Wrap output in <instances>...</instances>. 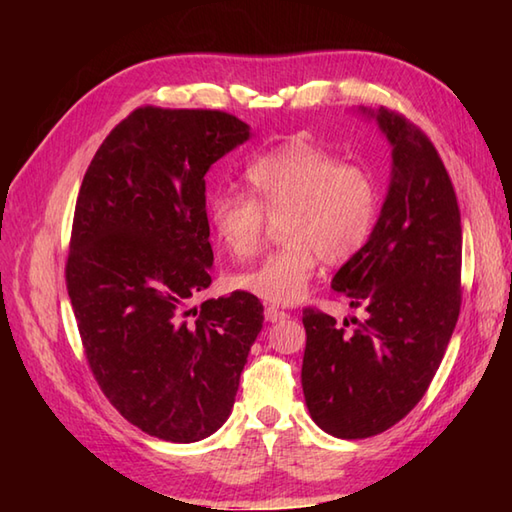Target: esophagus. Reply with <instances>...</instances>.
I'll use <instances>...</instances> for the list:
<instances>
[{"mask_svg":"<svg viewBox=\"0 0 512 512\" xmlns=\"http://www.w3.org/2000/svg\"><path fill=\"white\" fill-rule=\"evenodd\" d=\"M266 321H270V323H277V321H284V319H288V312H284V310H279V308H275V306H270V308H266Z\"/></svg>","mask_w":512,"mask_h":512,"instance_id":"esophagus-1","label":"esophagus"}]
</instances>
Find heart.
Returning <instances> with one entry per match:
<instances>
[{
  "label": "heart",
  "mask_w": 512,
  "mask_h": 512,
  "mask_svg": "<svg viewBox=\"0 0 512 512\" xmlns=\"http://www.w3.org/2000/svg\"><path fill=\"white\" fill-rule=\"evenodd\" d=\"M248 195L213 191L206 220L220 244L235 257L257 248L264 215L281 220L286 246L233 277V286L275 306H292L317 268L343 264L361 250L378 220L380 193L372 173L339 165L328 151L303 140L281 145L246 169Z\"/></svg>",
  "instance_id": "1"
}]
</instances>
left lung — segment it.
Here are the masks:
<instances>
[{"mask_svg":"<svg viewBox=\"0 0 512 512\" xmlns=\"http://www.w3.org/2000/svg\"><path fill=\"white\" fill-rule=\"evenodd\" d=\"M356 114L387 138L389 187L372 237L336 270L332 290L367 317L345 330L330 314L303 312V396L312 420L343 440L383 433L418 405L458 323L462 266L460 209L436 147L383 107Z\"/></svg>","mask_w":512,"mask_h":512,"instance_id":"left-lung-1","label":"left lung"}]
</instances>
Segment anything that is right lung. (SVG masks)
I'll use <instances>...</instances> for the list:
<instances>
[{
	"label": "right lung",
	"instance_id": "right-lung-1",
	"mask_svg": "<svg viewBox=\"0 0 512 512\" xmlns=\"http://www.w3.org/2000/svg\"><path fill=\"white\" fill-rule=\"evenodd\" d=\"M253 136L213 110L140 107L92 158L65 281L88 363L121 416L167 442L231 416L264 306L248 292L193 306L211 286L204 176Z\"/></svg>",
	"mask_w": 512,
	"mask_h": 512
}]
</instances>
